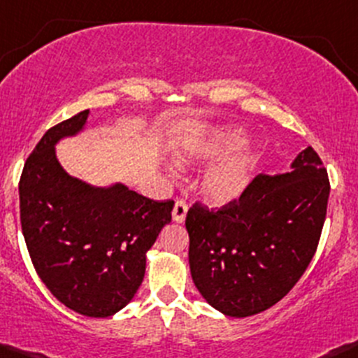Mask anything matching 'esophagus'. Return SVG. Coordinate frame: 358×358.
<instances>
[{"label": "esophagus", "instance_id": "obj_1", "mask_svg": "<svg viewBox=\"0 0 358 358\" xmlns=\"http://www.w3.org/2000/svg\"><path fill=\"white\" fill-rule=\"evenodd\" d=\"M186 213H187V203L184 200H178L174 205V210H172V219L176 222H184L186 220Z\"/></svg>", "mask_w": 358, "mask_h": 358}]
</instances>
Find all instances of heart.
<instances>
[{
    "label": "heart",
    "instance_id": "heart-1",
    "mask_svg": "<svg viewBox=\"0 0 358 358\" xmlns=\"http://www.w3.org/2000/svg\"><path fill=\"white\" fill-rule=\"evenodd\" d=\"M243 132L238 129H213L200 138L187 143L178 155L180 164L189 165L194 162H210L227 153L241 143ZM257 165V153L252 146H243L238 152L220 162L203 178L201 191L210 203L226 205L245 193L253 179Z\"/></svg>",
    "mask_w": 358,
    "mask_h": 358
}]
</instances>
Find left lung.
Segmentation results:
<instances>
[{
	"mask_svg": "<svg viewBox=\"0 0 358 358\" xmlns=\"http://www.w3.org/2000/svg\"><path fill=\"white\" fill-rule=\"evenodd\" d=\"M291 171L259 174L220 208L193 203L186 215L189 267L201 296L231 317L267 310L307 271L322 233L329 179L308 146Z\"/></svg>",
	"mask_w": 358,
	"mask_h": 358,
	"instance_id": "left-lung-1",
	"label": "left lung"
}]
</instances>
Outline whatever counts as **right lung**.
Masks as SVG:
<instances>
[{
    "label": "right lung",
    "instance_id": "add662e5",
    "mask_svg": "<svg viewBox=\"0 0 358 358\" xmlns=\"http://www.w3.org/2000/svg\"><path fill=\"white\" fill-rule=\"evenodd\" d=\"M87 110L48 129L18 182L20 224L36 272L58 301L87 317L124 308L141 286L146 252L172 220L174 200H150L122 184L70 178L55 143L83 129Z\"/></svg>",
    "mask_w": 358,
    "mask_h": 358
}]
</instances>
